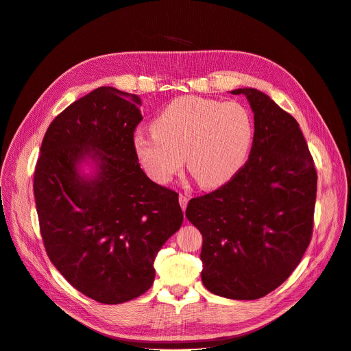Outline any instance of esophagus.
I'll return each mask as SVG.
<instances>
[{
  "label": "esophagus",
  "instance_id": "1",
  "mask_svg": "<svg viewBox=\"0 0 351 351\" xmlns=\"http://www.w3.org/2000/svg\"><path fill=\"white\" fill-rule=\"evenodd\" d=\"M188 202H189V197H188V196H185V195H179V204H180L182 210H186Z\"/></svg>",
  "mask_w": 351,
  "mask_h": 351
}]
</instances>
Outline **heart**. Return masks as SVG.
<instances>
[{"mask_svg": "<svg viewBox=\"0 0 351 351\" xmlns=\"http://www.w3.org/2000/svg\"><path fill=\"white\" fill-rule=\"evenodd\" d=\"M152 132L136 134L134 146L154 180L171 182L186 160L197 185L217 188L243 166L254 126L249 110L237 102L180 97L156 117Z\"/></svg>", "mask_w": 351, "mask_h": 351, "instance_id": "obj_1", "label": "heart"}]
</instances>
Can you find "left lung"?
Masks as SVG:
<instances>
[{
  "instance_id": "8db88e82",
  "label": "left lung",
  "mask_w": 351,
  "mask_h": 351,
  "mask_svg": "<svg viewBox=\"0 0 351 351\" xmlns=\"http://www.w3.org/2000/svg\"><path fill=\"white\" fill-rule=\"evenodd\" d=\"M254 114L249 159L216 191L189 200L202 233V282L217 296L261 299L298 267L311 241L317 173L298 121L263 92L243 88Z\"/></svg>"
}]
</instances>
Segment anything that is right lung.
<instances>
[{"label": "right lung", "mask_w": 351, "mask_h": 351, "mask_svg": "<svg viewBox=\"0 0 351 351\" xmlns=\"http://www.w3.org/2000/svg\"><path fill=\"white\" fill-rule=\"evenodd\" d=\"M142 101L112 86L71 104L48 126L34 172V196L47 254L85 296L105 304L139 298L154 262L180 228L178 193L141 169L134 132ZM90 157L92 178L77 165Z\"/></svg>", "instance_id": "1"}]
</instances>
